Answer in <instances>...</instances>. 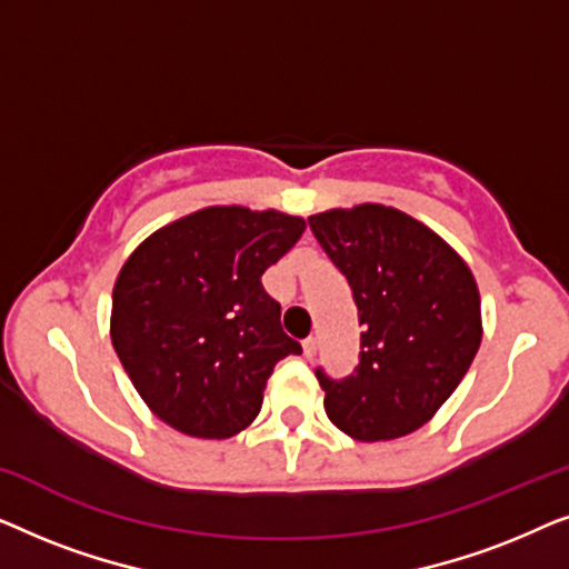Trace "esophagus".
Returning <instances> with one entry per match:
<instances>
[{"label": "esophagus", "mask_w": 569, "mask_h": 569, "mask_svg": "<svg viewBox=\"0 0 569 569\" xmlns=\"http://www.w3.org/2000/svg\"><path fill=\"white\" fill-rule=\"evenodd\" d=\"M316 349H318V341H316L313 337L302 341V355H306L308 360H313V357H316Z\"/></svg>", "instance_id": "esophagus-1"}]
</instances>
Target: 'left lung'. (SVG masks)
<instances>
[{"label": "left lung", "instance_id": "1", "mask_svg": "<svg viewBox=\"0 0 569 569\" xmlns=\"http://www.w3.org/2000/svg\"><path fill=\"white\" fill-rule=\"evenodd\" d=\"M310 230L352 287L360 365L323 370L326 415L362 442L396 440L435 417L481 345V300L469 263L415 217L383 204L329 209Z\"/></svg>", "mask_w": 569, "mask_h": 569}]
</instances>
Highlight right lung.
Instances as JSON below:
<instances>
[{
  "instance_id": "obj_1",
  "label": "right lung",
  "mask_w": 569,
  "mask_h": 569,
  "mask_svg": "<svg viewBox=\"0 0 569 569\" xmlns=\"http://www.w3.org/2000/svg\"><path fill=\"white\" fill-rule=\"evenodd\" d=\"M302 232L277 209L204 207L134 248L113 284L111 341L154 417L204 440L259 417L274 365L302 352L261 274Z\"/></svg>"
}]
</instances>
